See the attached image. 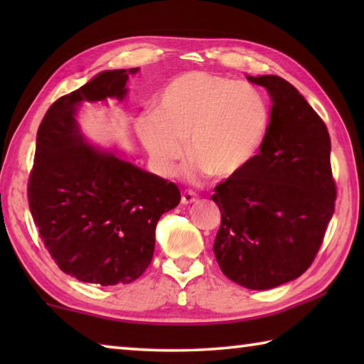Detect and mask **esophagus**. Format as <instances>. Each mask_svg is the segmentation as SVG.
<instances>
[{"instance_id": "1", "label": "esophagus", "mask_w": 364, "mask_h": 364, "mask_svg": "<svg viewBox=\"0 0 364 364\" xmlns=\"http://www.w3.org/2000/svg\"><path fill=\"white\" fill-rule=\"evenodd\" d=\"M197 196L196 193H193V191H184V193L181 194V204L183 205H189L193 204V202H196Z\"/></svg>"}]
</instances>
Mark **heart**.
I'll list each match as a JSON object with an SVG mask.
<instances>
[{
  "instance_id": "b5f03b06",
  "label": "heart",
  "mask_w": 364,
  "mask_h": 364,
  "mask_svg": "<svg viewBox=\"0 0 364 364\" xmlns=\"http://www.w3.org/2000/svg\"><path fill=\"white\" fill-rule=\"evenodd\" d=\"M268 107L249 83L207 72H184L160 91L154 112L138 117L136 134L159 173L170 175L188 139L189 178L234 176L260 147Z\"/></svg>"
}]
</instances>
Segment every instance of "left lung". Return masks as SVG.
<instances>
[{"label":"left lung","instance_id":"left-lung-1","mask_svg":"<svg viewBox=\"0 0 364 364\" xmlns=\"http://www.w3.org/2000/svg\"><path fill=\"white\" fill-rule=\"evenodd\" d=\"M267 88L269 123L260 154L212 196L221 212L213 252L226 278L267 291L304 274L334 213L336 183L324 122L278 75H247Z\"/></svg>","mask_w":364,"mask_h":364}]
</instances>
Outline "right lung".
<instances>
[{
	"mask_svg": "<svg viewBox=\"0 0 364 364\" xmlns=\"http://www.w3.org/2000/svg\"><path fill=\"white\" fill-rule=\"evenodd\" d=\"M138 70L97 73L54 102L36 133L30 212L58 267L83 282L138 279L152 260L157 221L181 200L175 183L95 147L80 130L82 104L123 101Z\"/></svg>",
	"mask_w": 364,
	"mask_h": 364,
	"instance_id": "add662e5",
	"label": "right lung"
}]
</instances>
